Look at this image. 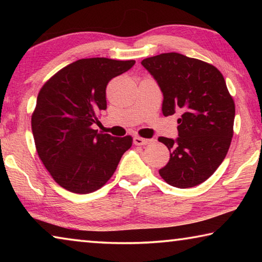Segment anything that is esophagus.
<instances>
[{
  "instance_id": "esophagus-1",
  "label": "esophagus",
  "mask_w": 262,
  "mask_h": 262,
  "mask_svg": "<svg viewBox=\"0 0 262 262\" xmlns=\"http://www.w3.org/2000/svg\"><path fill=\"white\" fill-rule=\"evenodd\" d=\"M152 140H148V139H143V137L140 136H135L134 137V143L136 145H147L149 143H151Z\"/></svg>"
}]
</instances>
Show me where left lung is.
Returning <instances> with one entry per match:
<instances>
[{
	"label": "left lung",
	"mask_w": 262,
	"mask_h": 262,
	"mask_svg": "<svg viewBox=\"0 0 262 262\" xmlns=\"http://www.w3.org/2000/svg\"><path fill=\"white\" fill-rule=\"evenodd\" d=\"M141 63L163 92V114L181 113L179 137H158L170 150L159 174L173 187L200 185L224 161L233 136L234 101L223 75L205 61L173 52Z\"/></svg>",
	"instance_id": "left-lung-1"
}]
</instances>
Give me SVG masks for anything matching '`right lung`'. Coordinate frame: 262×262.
I'll list each match as a JSON object with an SVG mask.
<instances>
[{"label": "right lung", "instance_id": "add662e5", "mask_svg": "<svg viewBox=\"0 0 262 262\" xmlns=\"http://www.w3.org/2000/svg\"><path fill=\"white\" fill-rule=\"evenodd\" d=\"M134 60L81 59L59 70L39 91L31 118L39 158L61 187L88 194L107 183L133 139L92 129L106 110V86Z\"/></svg>", "mask_w": 262, "mask_h": 262}]
</instances>
